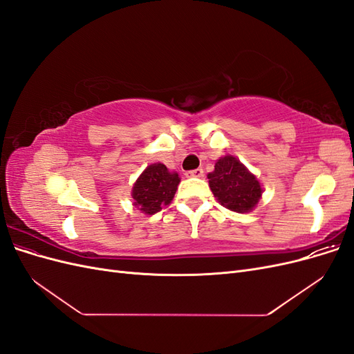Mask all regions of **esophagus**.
I'll list each match as a JSON object with an SVG mask.
<instances>
[{"instance_id":"1","label":"esophagus","mask_w":354,"mask_h":354,"mask_svg":"<svg viewBox=\"0 0 354 354\" xmlns=\"http://www.w3.org/2000/svg\"><path fill=\"white\" fill-rule=\"evenodd\" d=\"M186 177H189V178H201V177H203V169H202V168H198V169L187 171Z\"/></svg>"}]
</instances>
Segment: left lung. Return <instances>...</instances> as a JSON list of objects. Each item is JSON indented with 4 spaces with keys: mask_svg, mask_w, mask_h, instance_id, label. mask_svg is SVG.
Instances as JSON below:
<instances>
[{
    "mask_svg": "<svg viewBox=\"0 0 354 354\" xmlns=\"http://www.w3.org/2000/svg\"><path fill=\"white\" fill-rule=\"evenodd\" d=\"M208 178L212 194L221 205L239 214L252 211L263 194L260 181L232 155L220 158Z\"/></svg>",
    "mask_w": 354,
    "mask_h": 354,
    "instance_id": "obj_1",
    "label": "left lung"
}]
</instances>
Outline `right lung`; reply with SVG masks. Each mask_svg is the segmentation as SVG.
<instances>
[{
    "label": "right lung",
    "instance_id": "obj_1",
    "mask_svg": "<svg viewBox=\"0 0 354 354\" xmlns=\"http://www.w3.org/2000/svg\"><path fill=\"white\" fill-rule=\"evenodd\" d=\"M180 177L177 173H169L164 164L149 165L133 186L131 196L134 205L145 214H152L162 209L173 201Z\"/></svg>",
    "mask_w": 354,
    "mask_h": 354
}]
</instances>
